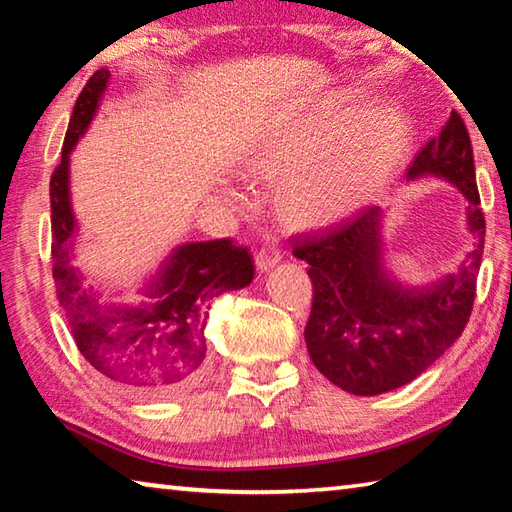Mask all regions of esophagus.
I'll return each mask as SVG.
<instances>
[{"label":"esophagus","instance_id":"obj_1","mask_svg":"<svg viewBox=\"0 0 512 512\" xmlns=\"http://www.w3.org/2000/svg\"><path fill=\"white\" fill-rule=\"evenodd\" d=\"M257 268L262 273H266V271H271L273 266H277L282 262V250L277 248L275 244H266V246H262L259 248V253H257Z\"/></svg>","mask_w":512,"mask_h":512}]
</instances>
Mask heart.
Wrapping results in <instances>:
<instances>
[{"label":"heart","instance_id":"obj_1","mask_svg":"<svg viewBox=\"0 0 512 512\" xmlns=\"http://www.w3.org/2000/svg\"><path fill=\"white\" fill-rule=\"evenodd\" d=\"M411 137L409 117L395 106L372 108L354 124L352 112L329 110L266 142L255 167L268 176H289L280 205L291 219L334 223L384 192L411 149Z\"/></svg>","mask_w":512,"mask_h":512}]
</instances>
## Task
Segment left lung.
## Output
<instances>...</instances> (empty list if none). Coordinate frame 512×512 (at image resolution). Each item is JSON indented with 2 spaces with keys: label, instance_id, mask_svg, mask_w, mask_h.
I'll use <instances>...</instances> for the list:
<instances>
[{
  "label": "left lung",
  "instance_id": "left-lung-1",
  "mask_svg": "<svg viewBox=\"0 0 512 512\" xmlns=\"http://www.w3.org/2000/svg\"><path fill=\"white\" fill-rule=\"evenodd\" d=\"M443 178L467 198L474 248L456 273L406 287L384 264V210L372 205L329 232L293 237V255L309 264L314 302L305 341L314 366L352 395L395 391L443 357L472 314L485 219L474 180L467 128L452 112L438 137L415 155L406 180Z\"/></svg>",
  "mask_w": 512,
  "mask_h": 512
}]
</instances>
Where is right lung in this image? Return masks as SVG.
Here are the masks:
<instances>
[{
	"mask_svg": "<svg viewBox=\"0 0 512 512\" xmlns=\"http://www.w3.org/2000/svg\"><path fill=\"white\" fill-rule=\"evenodd\" d=\"M108 81V69H99L76 99L63 155L49 183L56 296L85 361L131 395L160 400L198 377L212 300L248 287L255 266L248 248L230 239L192 241L173 248L144 282L146 300L140 305L101 302L99 291L85 287V275L72 264L79 223L69 196V155L97 115Z\"/></svg>",
	"mask_w": 512,
	"mask_h": 512,
	"instance_id": "right-lung-1",
	"label": "right lung"
}]
</instances>
